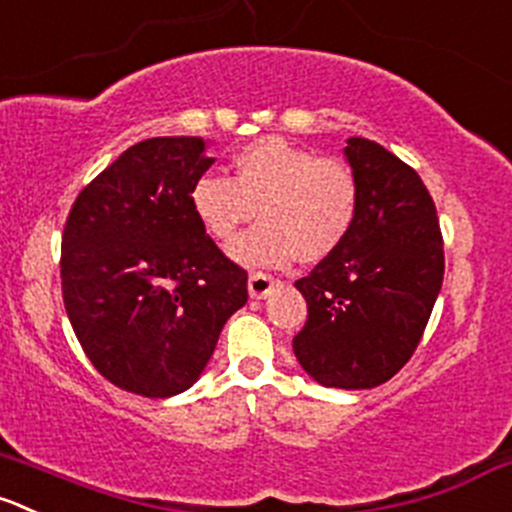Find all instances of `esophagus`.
I'll list each match as a JSON object with an SVG mask.
<instances>
[{"mask_svg": "<svg viewBox=\"0 0 512 512\" xmlns=\"http://www.w3.org/2000/svg\"><path fill=\"white\" fill-rule=\"evenodd\" d=\"M275 285V277L265 275V272H252L250 280H247V290H250V297H255V300H265L275 290Z\"/></svg>", "mask_w": 512, "mask_h": 512, "instance_id": "obj_1", "label": "esophagus"}]
</instances>
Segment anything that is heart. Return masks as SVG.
<instances>
[{
    "instance_id": "b5f03b06",
    "label": "heart",
    "mask_w": 512,
    "mask_h": 512,
    "mask_svg": "<svg viewBox=\"0 0 512 512\" xmlns=\"http://www.w3.org/2000/svg\"><path fill=\"white\" fill-rule=\"evenodd\" d=\"M235 175H202L192 185L190 205L212 240L232 242L247 222L252 227L230 247L247 267H282L300 257L320 262L350 237L360 210L355 170L337 157L265 137L232 157Z\"/></svg>"
}]
</instances>
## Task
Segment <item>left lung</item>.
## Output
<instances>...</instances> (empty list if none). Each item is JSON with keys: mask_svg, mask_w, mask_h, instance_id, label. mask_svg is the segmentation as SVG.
<instances>
[{"mask_svg": "<svg viewBox=\"0 0 512 512\" xmlns=\"http://www.w3.org/2000/svg\"><path fill=\"white\" fill-rule=\"evenodd\" d=\"M360 182L350 237L295 282L307 322L297 360L325 388L388 382L420 345L445 275L438 212L418 172L365 137L345 147Z\"/></svg>", "mask_w": 512, "mask_h": 512, "instance_id": "left-lung-1", "label": "left lung"}]
</instances>
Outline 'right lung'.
<instances>
[{"mask_svg":"<svg viewBox=\"0 0 512 512\" xmlns=\"http://www.w3.org/2000/svg\"><path fill=\"white\" fill-rule=\"evenodd\" d=\"M212 162L202 137L137 142L79 192L64 222V310L119 390L170 398L190 388L247 302V272L190 205Z\"/></svg>","mask_w":512,"mask_h":512,"instance_id":"obj_1","label":"right lung"}]
</instances>
